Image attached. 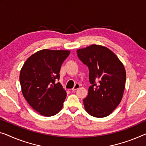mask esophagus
Here are the masks:
<instances>
[{"label": "esophagus", "mask_w": 146, "mask_h": 146, "mask_svg": "<svg viewBox=\"0 0 146 146\" xmlns=\"http://www.w3.org/2000/svg\"><path fill=\"white\" fill-rule=\"evenodd\" d=\"M80 84H79V83L75 84V86H74V87H73V88H72V90H77L78 88H80Z\"/></svg>", "instance_id": "esophagus-1"}]
</instances>
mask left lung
<instances>
[{"mask_svg": "<svg viewBox=\"0 0 146 146\" xmlns=\"http://www.w3.org/2000/svg\"><path fill=\"white\" fill-rule=\"evenodd\" d=\"M77 54L89 69L91 86L83 100L85 110L98 118L107 117L123 98L126 82L125 67L113 52L100 45L92 44L79 49Z\"/></svg>", "mask_w": 146, "mask_h": 146, "instance_id": "8db88e82", "label": "left lung"}]
</instances>
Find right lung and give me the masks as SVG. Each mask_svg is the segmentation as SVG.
Masks as SVG:
<instances>
[{"label": "right lung", "instance_id": "right-lung-1", "mask_svg": "<svg viewBox=\"0 0 146 146\" xmlns=\"http://www.w3.org/2000/svg\"><path fill=\"white\" fill-rule=\"evenodd\" d=\"M69 50L44 49L25 61L19 75L23 97L36 111L46 117L53 116L62 110L66 91L57 80Z\"/></svg>", "mask_w": 146, "mask_h": 146}]
</instances>
